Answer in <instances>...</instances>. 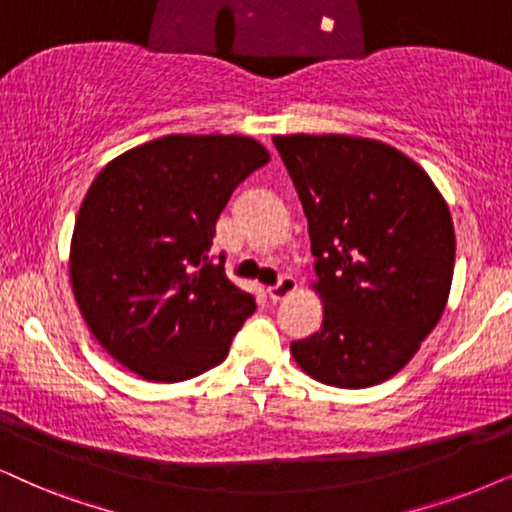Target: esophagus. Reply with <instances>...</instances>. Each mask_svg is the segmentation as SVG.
<instances>
[{
    "instance_id": "1",
    "label": "esophagus",
    "mask_w": 512,
    "mask_h": 512,
    "mask_svg": "<svg viewBox=\"0 0 512 512\" xmlns=\"http://www.w3.org/2000/svg\"><path fill=\"white\" fill-rule=\"evenodd\" d=\"M295 288H297L295 278H293V276H283L281 281L276 283V286H271V288L267 290V295H269V300L283 302V300H286V297H290V295L295 293Z\"/></svg>"
}]
</instances>
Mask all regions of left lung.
I'll list each match as a JSON object with an SVG mask.
<instances>
[{"mask_svg": "<svg viewBox=\"0 0 512 512\" xmlns=\"http://www.w3.org/2000/svg\"><path fill=\"white\" fill-rule=\"evenodd\" d=\"M274 146L309 222L321 331L290 342L323 385L392 378L442 319L456 236L442 193L420 165L383 141L290 134Z\"/></svg>", "mask_w": 512, "mask_h": 512, "instance_id": "8db88e82", "label": "left lung"}]
</instances>
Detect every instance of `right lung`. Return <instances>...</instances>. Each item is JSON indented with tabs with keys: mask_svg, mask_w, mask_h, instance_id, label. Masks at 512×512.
Wrapping results in <instances>:
<instances>
[{
	"mask_svg": "<svg viewBox=\"0 0 512 512\" xmlns=\"http://www.w3.org/2000/svg\"><path fill=\"white\" fill-rule=\"evenodd\" d=\"M269 163L255 139L170 134L118 155L75 219L70 281L89 331L122 366L181 383L222 364L255 297L212 260L217 219Z\"/></svg>",
	"mask_w": 512,
	"mask_h": 512,
	"instance_id": "obj_1",
	"label": "right lung"
}]
</instances>
